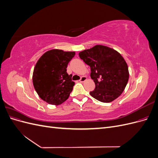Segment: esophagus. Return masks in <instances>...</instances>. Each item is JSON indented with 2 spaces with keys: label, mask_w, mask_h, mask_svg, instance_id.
Instances as JSON below:
<instances>
[{
  "label": "esophagus",
  "mask_w": 158,
  "mask_h": 158,
  "mask_svg": "<svg viewBox=\"0 0 158 158\" xmlns=\"http://www.w3.org/2000/svg\"><path fill=\"white\" fill-rule=\"evenodd\" d=\"M86 80H87V77H86V76H82V77L80 79L79 81H80V82H85V81Z\"/></svg>",
  "instance_id": "esophagus-1"
}]
</instances>
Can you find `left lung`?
Returning <instances> with one entry per match:
<instances>
[{"mask_svg":"<svg viewBox=\"0 0 158 158\" xmlns=\"http://www.w3.org/2000/svg\"><path fill=\"white\" fill-rule=\"evenodd\" d=\"M79 56L90 66L95 88L89 94L94 98L109 103L120 96L127 84L129 73L125 60L118 52L96 45L80 52Z\"/></svg>","mask_w":158,"mask_h":158,"instance_id":"obj_1","label":"left lung"}]
</instances>
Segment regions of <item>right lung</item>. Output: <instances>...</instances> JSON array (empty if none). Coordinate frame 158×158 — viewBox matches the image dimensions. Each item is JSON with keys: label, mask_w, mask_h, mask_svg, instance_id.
Masks as SVG:
<instances>
[{"label": "right lung", "mask_w": 158, "mask_h": 158, "mask_svg": "<svg viewBox=\"0 0 158 158\" xmlns=\"http://www.w3.org/2000/svg\"><path fill=\"white\" fill-rule=\"evenodd\" d=\"M74 55V51L55 49L45 52L37 60L33 73V86L47 103L58 106L69 98L75 83L66 68Z\"/></svg>", "instance_id": "add662e5"}]
</instances>
